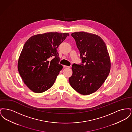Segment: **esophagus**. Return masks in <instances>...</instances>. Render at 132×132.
<instances>
[{
	"label": "esophagus",
	"instance_id": "obj_1",
	"mask_svg": "<svg viewBox=\"0 0 132 132\" xmlns=\"http://www.w3.org/2000/svg\"><path fill=\"white\" fill-rule=\"evenodd\" d=\"M64 68H70V67H71V66H68L64 65Z\"/></svg>",
	"mask_w": 132,
	"mask_h": 132
}]
</instances>
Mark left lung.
<instances>
[{
	"instance_id": "8db88e82",
	"label": "left lung",
	"mask_w": 132,
	"mask_h": 132,
	"mask_svg": "<svg viewBox=\"0 0 132 132\" xmlns=\"http://www.w3.org/2000/svg\"><path fill=\"white\" fill-rule=\"evenodd\" d=\"M71 36L75 40L82 63L72 65L70 84L80 94H93L110 72L111 63L106 44L98 36L87 32H75Z\"/></svg>"
}]
</instances>
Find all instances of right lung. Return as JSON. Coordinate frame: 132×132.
I'll return each mask as SVG.
<instances>
[{"mask_svg": "<svg viewBox=\"0 0 132 132\" xmlns=\"http://www.w3.org/2000/svg\"><path fill=\"white\" fill-rule=\"evenodd\" d=\"M69 36L57 32L29 38L19 57L18 69L22 80L32 92L42 93L51 88L63 68L57 48Z\"/></svg>", "mask_w": 132, "mask_h": 132, "instance_id": "obj_1", "label": "right lung"}]
</instances>
